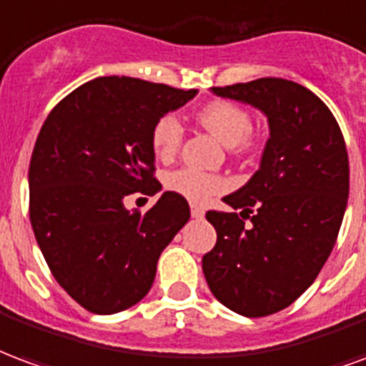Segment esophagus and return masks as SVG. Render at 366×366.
<instances>
[{"label": "esophagus", "instance_id": "esophagus-1", "mask_svg": "<svg viewBox=\"0 0 366 366\" xmlns=\"http://www.w3.org/2000/svg\"><path fill=\"white\" fill-rule=\"evenodd\" d=\"M191 216L193 218H204V209H201L199 204H191Z\"/></svg>", "mask_w": 366, "mask_h": 366}]
</instances>
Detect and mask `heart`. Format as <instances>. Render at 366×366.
I'll use <instances>...</instances> for the list:
<instances>
[{"instance_id": "heart-1", "label": "heart", "mask_w": 366, "mask_h": 366, "mask_svg": "<svg viewBox=\"0 0 366 366\" xmlns=\"http://www.w3.org/2000/svg\"><path fill=\"white\" fill-rule=\"evenodd\" d=\"M197 122L216 136L224 146L236 152H247L253 146L252 138V114L245 107L228 101L214 99L197 111ZM183 127L175 114L159 117L152 128L150 144L156 157L169 162L177 156L183 144ZM167 189L185 197L191 202H204L210 197L224 193L228 189V179L214 173L199 172L194 167H181L167 175Z\"/></svg>"}]
</instances>
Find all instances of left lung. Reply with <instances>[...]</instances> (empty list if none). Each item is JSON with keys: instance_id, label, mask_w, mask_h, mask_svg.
<instances>
[{"instance_id": "left-lung-1", "label": "left lung", "mask_w": 366, "mask_h": 366, "mask_svg": "<svg viewBox=\"0 0 366 366\" xmlns=\"http://www.w3.org/2000/svg\"><path fill=\"white\" fill-rule=\"evenodd\" d=\"M212 92L257 107L271 130L259 169L224 197L242 212H207L216 245L202 257L212 295L261 318L295 302L330 257L347 207V148L332 111L300 84L261 77Z\"/></svg>"}]
</instances>
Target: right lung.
I'll use <instances>...</instances> for the list:
<instances>
[{
  "label": "right lung",
  "mask_w": 366,
  "mask_h": 366,
  "mask_svg": "<svg viewBox=\"0 0 366 366\" xmlns=\"http://www.w3.org/2000/svg\"><path fill=\"white\" fill-rule=\"evenodd\" d=\"M138 77H97L50 111L29 165V216L58 285L93 314H117L152 289L159 255L191 216L185 197L165 191L148 212L124 197L154 194L152 128L191 101Z\"/></svg>",
  "instance_id": "right-lung-1"
}]
</instances>
